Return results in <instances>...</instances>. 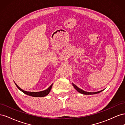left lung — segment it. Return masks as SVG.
Segmentation results:
<instances>
[{
  "label": "left lung",
  "mask_w": 125,
  "mask_h": 125,
  "mask_svg": "<svg viewBox=\"0 0 125 125\" xmlns=\"http://www.w3.org/2000/svg\"><path fill=\"white\" fill-rule=\"evenodd\" d=\"M72 84H73V86H74V88L77 90V91L78 92H79V93H80L81 94H88V95H90V94H97V93H99L101 92H102V91H98V92H86V91H84L82 90V89H80L79 88H78V87L76 85H75L74 84H73V83H72Z\"/></svg>",
  "instance_id": "obj_1"
}]
</instances>
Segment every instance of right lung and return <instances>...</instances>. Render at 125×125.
I'll return each mask as SVG.
<instances>
[{
  "mask_svg": "<svg viewBox=\"0 0 125 125\" xmlns=\"http://www.w3.org/2000/svg\"><path fill=\"white\" fill-rule=\"evenodd\" d=\"M17 86V88L19 89L20 90H21L22 92H23L24 93L27 94L28 95L30 96H34V97H43L46 96L49 94L50 93V91L52 89V84L49 87L48 89H47L46 90H45L44 91H40V92H28V91H24L22 89H21L19 86L16 83H15Z\"/></svg>",
  "mask_w": 125,
  "mask_h": 125,
  "instance_id": "right-lung-1",
  "label": "right lung"
}]
</instances>
